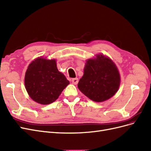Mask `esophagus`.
Returning a JSON list of instances; mask_svg holds the SVG:
<instances>
[{
	"label": "esophagus",
	"mask_w": 151,
	"mask_h": 151,
	"mask_svg": "<svg viewBox=\"0 0 151 151\" xmlns=\"http://www.w3.org/2000/svg\"><path fill=\"white\" fill-rule=\"evenodd\" d=\"M72 83L73 84H74L76 85V84H78V83H79V79H77V78H74V79H72Z\"/></svg>",
	"instance_id": "1"
}]
</instances>
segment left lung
I'll list each match as a JSON object with an SVG mask.
<instances>
[{"instance_id": "left-lung-1", "label": "left lung", "mask_w": 151, "mask_h": 151, "mask_svg": "<svg viewBox=\"0 0 151 151\" xmlns=\"http://www.w3.org/2000/svg\"><path fill=\"white\" fill-rule=\"evenodd\" d=\"M88 59L80 79L78 88L95 102H103L113 96L120 84V76L116 65L103 55Z\"/></svg>"}]
</instances>
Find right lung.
Listing matches in <instances>:
<instances>
[{
	"label": "right lung",
	"mask_w": 151,
	"mask_h": 151,
	"mask_svg": "<svg viewBox=\"0 0 151 151\" xmlns=\"http://www.w3.org/2000/svg\"><path fill=\"white\" fill-rule=\"evenodd\" d=\"M69 83L58 71L55 59L42 57L30 63L24 77L25 88L30 98L41 104L54 102Z\"/></svg>",
	"instance_id": "right-lung-1"
}]
</instances>
